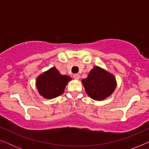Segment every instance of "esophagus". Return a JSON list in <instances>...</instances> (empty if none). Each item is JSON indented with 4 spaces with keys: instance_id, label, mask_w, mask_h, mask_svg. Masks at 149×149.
Instances as JSON below:
<instances>
[{
    "instance_id": "obj_1",
    "label": "esophagus",
    "mask_w": 149,
    "mask_h": 149,
    "mask_svg": "<svg viewBox=\"0 0 149 149\" xmlns=\"http://www.w3.org/2000/svg\"><path fill=\"white\" fill-rule=\"evenodd\" d=\"M73 77H74V79H77V80H78V79H79V78H80V75H79V74H74V76H73Z\"/></svg>"
}]
</instances>
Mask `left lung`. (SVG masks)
Instances as JSON below:
<instances>
[{"label":"left lung","mask_w":149,"mask_h":149,"mask_svg":"<svg viewBox=\"0 0 149 149\" xmlns=\"http://www.w3.org/2000/svg\"><path fill=\"white\" fill-rule=\"evenodd\" d=\"M82 83L87 94L95 100H103L110 96L117 87L113 74L99 66H94Z\"/></svg>","instance_id":"obj_1"}]
</instances>
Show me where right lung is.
<instances>
[{"mask_svg":"<svg viewBox=\"0 0 149 149\" xmlns=\"http://www.w3.org/2000/svg\"><path fill=\"white\" fill-rule=\"evenodd\" d=\"M70 77L61 74L56 67H52L37 77L36 81L38 93L44 98L52 99L62 95Z\"/></svg>","mask_w":149,"mask_h":149,"instance_id":"1","label":"right lung"}]
</instances>
